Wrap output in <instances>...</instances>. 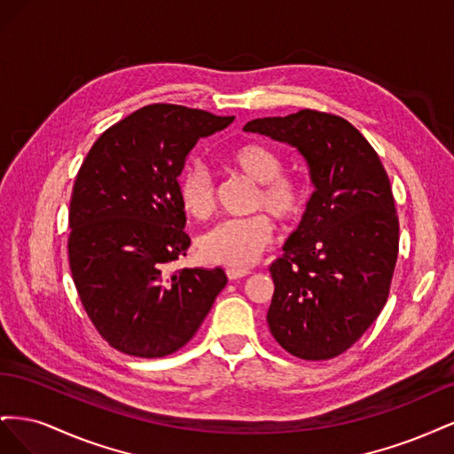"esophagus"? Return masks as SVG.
Returning a JSON list of instances; mask_svg holds the SVG:
<instances>
[{"instance_id":"esophagus-1","label":"esophagus","mask_w":454,"mask_h":454,"mask_svg":"<svg viewBox=\"0 0 454 454\" xmlns=\"http://www.w3.org/2000/svg\"><path fill=\"white\" fill-rule=\"evenodd\" d=\"M250 270H244V269H227V278L229 280H240L244 277H248Z\"/></svg>"}]
</instances>
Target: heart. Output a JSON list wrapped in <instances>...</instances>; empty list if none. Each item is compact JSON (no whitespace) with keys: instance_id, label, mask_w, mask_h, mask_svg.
Returning <instances> with one entry per match:
<instances>
[{"instance_id":"heart-1","label":"heart","mask_w":454,"mask_h":454,"mask_svg":"<svg viewBox=\"0 0 454 454\" xmlns=\"http://www.w3.org/2000/svg\"><path fill=\"white\" fill-rule=\"evenodd\" d=\"M232 168L257 184L252 210H265L280 223H292L303 212L305 189L295 176L286 174L284 159L277 149L263 144H242L229 151ZM182 208L197 219H206L215 206V184L208 168L191 162L177 177ZM272 222L265 214L225 219L199 239L200 257L229 269L254 265L272 240Z\"/></svg>"}]
</instances>
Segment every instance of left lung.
I'll use <instances>...</instances> for the list:
<instances>
[{"label": "left lung", "instance_id": "1", "mask_svg": "<svg viewBox=\"0 0 454 454\" xmlns=\"http://www.w3.org/2000/svg\"><path fill=\"white\" fill-rule=\"evenodd\" d=\"M244 130L297 147L314 185L284 255L269 267L270 333L301 360L335 358L388 299L400 246L388 174L360 130L332 114L301 109L254 119Z\"/></svg>", "mask_w": 454, "mask_h": 454}]
</instances>
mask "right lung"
<instances>
[{"label":"right lung","instance_id":"add662e5","mask_svg":"<svg viewBox=\"0 0 454 454\" xmlns=\"http://www.w3.org/2000/svg\"><path fill=\"white\" fill-rule=\"evenodd\" d=\"M232 119L151 104L109 127L81 164L67 257L96 332L122 354L180 350L227 284L219 267L168 272V265L191 244L177 176L195 144Z\"/></svg>","mask_w":454,"mask_h":454}]
</instances>
